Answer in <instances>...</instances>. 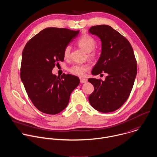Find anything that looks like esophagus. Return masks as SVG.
Masks as SVG:
<instances>
[{"instance_id":"34e87169","label":"esophagus","mask_w":157,"mask_h":157,"mask_svg":"<svg viewBox=\"0 0 157 157\" xmlns=\"http://www.w3.org/2000/svg\"><path fill=\"white\" fill-rule=\"evenodd\" d=\"M87 81V79H85V78H80V82L81 83H85Z\"/></svg>"}]
</instances>
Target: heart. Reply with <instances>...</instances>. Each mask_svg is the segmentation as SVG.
Wrapping results in <instances>:
<instances>
[{
    "label": "heart",
    "instance_id": "heart-1",
    "mask_svg": "<svg viewBox=\"0 0 157 157\" xmlns=\"http://www.w3.org/2000/svg\"><path fill=\"white\" fill-rule=\"evenodd\" d=\"M97 44L96 40L91 36L85 34L81 36L77 41V45L84 51L88 53L90 58L94 59L97 56V51L94 49ZM70 54V47L67 46L63 50V57L65 59H68ZM89 69L88 64H76L72 66L69 71L72 74L82 76Z\"/></svg>",
    "mask_w": 157,
    "mask_h": 157
}]
</instances>
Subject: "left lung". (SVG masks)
Instances as JSON below:
<instances>
[{"label":"left lung","instance_id":"1","mask_svg":"<svg viewBox=\"0 0 157 157\" xmlns=\"http://www.w3.org/2000/svg\"><path fill=\"white\" fill-rule=\"evenodd\" d=\"M89 31L101 41V55L92 74L108 75L104 81L88 79L94 87L89 101L98 112H114L127 100L134 85L137 67L133 49L126 37L109 25L94 26Z\"/></svg>","mask_w":157,"mask_h":157}]
</instances>
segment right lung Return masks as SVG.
Here are the masks:
<instances>
[{
  "label": "right lung",
  "instance_id": "1",
  "mask_svg": "<svg viewBox=\"0 0 157 157\" xmlns=\"http://www.w3.org/2000/svg\"><path fill=\"white\" fill-rule=\"evenodd\" d=\"M79 32L47 28L32 37L23 50L21 79L33 105L42 113L56 115L63 111L79 84L76 76L63 74L57 77L52 72L59 62L63 61L65 48Z\"/></svg>",
  "mask_w": 157,
  "mask_h": 157
}]
</instances>
